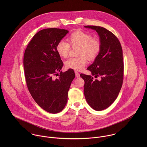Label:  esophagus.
<instances>
[{"instance_id":"esophagus-1","label":"esophagus","mask_w":147,"mask_h":147,"mask_svg":"<svg viewBox=\"0 0 147 147\" xmlns=\"http://www.w3.org/2000/svg\"><path fill=\"white\" fill-rule=\"evenodd\" d=\"M75 76H76V78L80 77V74L78 71H75Z\"/></svg>"}]
</instances>
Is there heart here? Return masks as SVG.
Returning a JSON list of instances; mask_svg holds the SVG:
<instances>
[{"instance_id": "b5f03b06", "label": "heart", "mask_w": 147, "mask_h": 147, "mask_svg": "<svg viewBox=\"0 0 147 147\" xmlns=\"http://www.w3.org/2000/svg\"><path fill=\"white\" fill-rule=\"evenodd\" d=\"M68 43L61 40L56 46V50L59 56L66 58L70 50V46L77 47V57L71 58L65 62L67 68L80 71L84 68L87 63V58L90 61L94 60L100 53L101 45L100 41L93 38L87 33L76 30L72 33L68 38Z\"/></svg>"}]
</instances>
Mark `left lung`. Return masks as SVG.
Masks as SVG:
<instances>
[{"instance_id":"1","label":"left lung","mask_w":147,"mask_h":147,"mask_svg":"<svg viewBox=\"0 0 147 147\" xmlns=\"http://www.w3.org/2000/svg\"><path fill=\"white\" fill-rule=\"evenodd\" d=\"M95 30L99 37L101 49L93 64L87 68L92 76L80 74L84 79V96L86 102L94 110L101 111L111 105L117 98L123 80V51L118 38L103 27L86 25Z\"/></svg>"}]
</instances>
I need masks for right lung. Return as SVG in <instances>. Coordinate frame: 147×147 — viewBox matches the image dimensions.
<instances>
[{
  "mask_svg": "<svg viewBox=\"0 0 147 147\" xmlns=\"http://www.w3.org/2000/svg\"><path fill=\"white\" fill-rule=\"evenodd\" d=\"M68 32L59 28L42 29L33 36L24 55L28 89L36 102L52 114L59 113L65 107L68 90L75 77L72 69L61 71L63 63L56 50L57 44ZM58 73V78H52Z\"/></svg>",
  "mask_w": 147,
  "mask_h": 147,
  "instance_id": "right-lung-1",
  "label": "right lung"
}]
</instances>
